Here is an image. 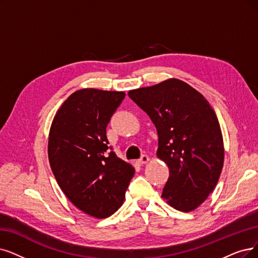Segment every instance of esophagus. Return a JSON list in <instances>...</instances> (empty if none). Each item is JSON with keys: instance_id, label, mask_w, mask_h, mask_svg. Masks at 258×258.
Listing matches in <instances>:
<instances>
[{"instance_id": "obj_1", "label": "esophagus", "mask_w": 258, "mask_h": 258, "mask_svg": "<svg viewBox=\"0 0 258 258\" xmlns=\"http://www.w3.org/2000/svg\"><path fill=\"white\" fill-rule=\"evenodd\" d=\"M148 161H149L148 156H146V154H143V156L137 161V163H138L139 165H144V164H146Z\"/></svg>"}]
</instances>
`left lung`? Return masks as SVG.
<instances>
[{
	"label": "left lung",
	"instance_id": "obj_1",
	"mask_svg": "<svg viewBox=\"0 0 258 258\" xmlns=\"http://www.w3.org/2000/svg\"><path fill=\"white\" fill-rule=\"evenodd\" d=\"M128 95L158 131L157 156L169 168L162 197L181 212L197 209L217 185L223 167L222 133L210 102L176 78Z\"/></svg>",
	"mask_w": 258,
	"mask_h": 258
}]
</instances>
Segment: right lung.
I'll return each instance as SVG.
<instances>
[{
  "label": "right lung",
  "mask_w": 258,
  "mask_h": 258,
  "mask_svg": "<svg viewBox=\"0 0 258 258\" xmlns=\"http://www.w3.org/2000/svg\"><path fill=\"white\" fill-rule=\"evenodd\" d=\"M123 92L82 89L57 111L48 160L60 188L77 209L95 218L114 214L125 199L135 167L120 160L106 136Z\"/></svg>",
  "instance_id": "add662e5"
}]
</instances>
